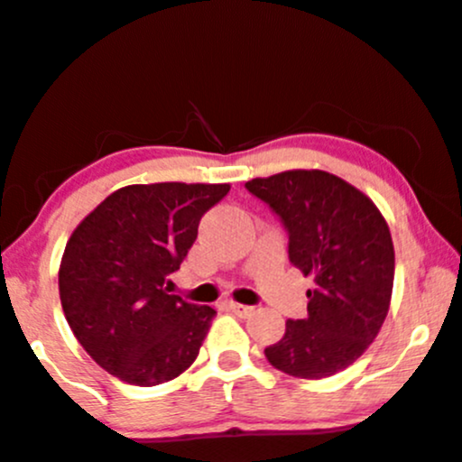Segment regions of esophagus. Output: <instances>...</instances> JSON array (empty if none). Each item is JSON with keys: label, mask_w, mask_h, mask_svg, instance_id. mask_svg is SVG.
<instances>
[{"label": "esophagus", "mask_w": 462, "mask_h": 462, "mask_svg": "<svg viewBox=\"0 0 462 462\" xmlns=\"http://www.w3.org/2000/svg\"><path fill=\"white\" fill-rule=\"evenodd\" d=\"M227 309H230L232 312H235V315H238V317H247V315H252V306H247V304H236V301H230V304H227Z\"/></svg>", "instance_id": "1"}]
</instances>
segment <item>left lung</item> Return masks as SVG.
Here are the masks:
<instances>
[{
	"instance_id": "left-lung-1",
	"label": "left lung",
	"mask_w": 462,
	"mask_h": 462,
	"mask_svg": "<svg viewBox=\"0 0 462 462\" xmlns=\"http://www.w3.org/2000/svg\"><path fill=\"white\" fill-rule=\"evenodd\" d=\"M289 235V261L312 278L309 315L286 321L264 347L275 369L319 380L363 356L389 312L395 252L389 226L367 195L319 171H284L245 182Z\"/></svg>"
}]
</instances>
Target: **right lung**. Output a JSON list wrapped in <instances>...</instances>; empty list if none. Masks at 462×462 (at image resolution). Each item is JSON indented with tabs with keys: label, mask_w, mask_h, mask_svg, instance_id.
I'll use <instances>...</instances> for the list:
<instances>
[{
	"label": "right lung",
	"mask_w": 462,
	"mask_h": 462,
	"mask_svg": "<svg viewBox=\"0 0 462 462\" xmlns=\"http://www.w3.org/2000/svg\"><path fill=\"white\" fill-rule=\"evenodd\" d=\"M230 184H132L73 230L58 286L79 346L136 386L178 378L198 358L215 310L169 295L199 219Z\"/></svg>",
	"instance_id": "1"
}]
</instances>
